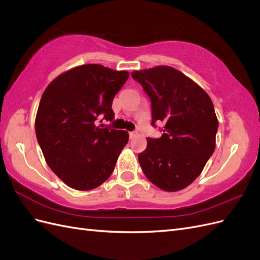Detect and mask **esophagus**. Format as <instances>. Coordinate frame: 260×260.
Masks as SVG:
<instances>
[{
  "label": "esophagus",
  "instance_id": "34e87169",
  "mask_svg": "<svg viewBox=\"0 0 260 260\" xmlns=\"http://www.w3.org/2000/svg\"><path fill=\"white\" fill-rule=\"evenodd\" d=\"M137 136H138V133H137V132H129V138H131V139L135 138V137H137Z\"/></svg>",
  "mask_w": 260,
  "mask_h": 260
}]
</instances>
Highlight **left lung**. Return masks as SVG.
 <instances>
[{
	"mask_svg": "<svg viewBox=\"0 0 260 260\" xmlns=\"http://www.w3.org/2000/svg\"><path fill=\"white\" fill-rule=\"evenodd\" d=\"M132 77L151 100V124H165L160 138H147V148L138 154L140 167L162 190L187 187L203 172L216 148L218 118L210 97L171 66L134 71Z\"/></svg>",
	"mask_w": 260,
	"mask_h": 260,
	"instance_id": "obj_1",
	"label": "left lung"
}]
</instances>
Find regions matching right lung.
<instances>
[{"label": "right lung", "instance_id": "obj_1", "mask_svg": "<svg viewBox=\"0 0 260 260\" xmlns=\"http://www.w3.org/2000/svg\"><path fill=\"white\" fill-rule=\"evenodd\" d=\"M129 73L85 64L62 73L44 90L36 115V136L49 168L77 190L100 186L112 174L128 133L101 128L112 121L114 95Z\"/></svg>", "mask_w": 260, "mask_h": 260}]
</instances>
